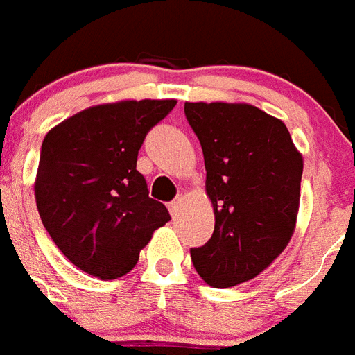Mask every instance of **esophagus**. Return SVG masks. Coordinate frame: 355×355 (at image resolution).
Segmentation results:
<instances>
[{
	"mask_svg": "<svg viewBox=\"0 0 355 355\" xmlns=\"http://www.w3.org/2000/svg\"><path fill=\"white\" fill-rule=\"evenodd\" d=\"M168 210H171V214L175 218L181 210V198H175L172 203H168Z\"/></svg>",
	"mask_w": 355,
	"mask_h": 355,
	"instance_id": "obj_1",
	"label": "esophagus"
}]
</instances>
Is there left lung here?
I'll return each instance as SVG.
<instances>
[{"label":"left lung","instance_id":"8db88e82","mask_svg":"<svg viewBox=\"0 0 355 355\" xmlns=\"http://www.w3.org/2000/svg\"><path fill=\"white\" fill-rule=\"evenodd\" d=\"M203 148L216 225L190 248L214 288L256 277L288 245L300 210L303 157L285 123L247 103H184Z\"/></svg>","mask_w":355,"mask_h":355}]
</instances>
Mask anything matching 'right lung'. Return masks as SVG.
Here are the masks:
<instances>
[{"mask_svg": "<svg viewBox=\"0 0 355 355\" xmlns=\"http://www.w3.org/2000/svg\"><path fill=\"white\" fill-rule=\"evenodd\" d=\"M175 99L96 105L43 139L34 194L43 227L79 270L116 279L134 268L154 230L171 221L148 198L137 152Z\"/></svg>", "mask_w": 355, "mask_h": 355, "instance_id": "right-lung-1", "label": "right lung"}]
</instances>
